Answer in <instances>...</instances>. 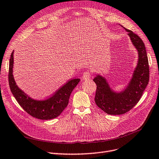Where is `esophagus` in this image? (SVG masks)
Here are the masks:
<instances>
[{
  "instance_id": "1",
  "label": "esophagus",
  "mask_w": 159,
  "mask_h": 159,
  "mask_svg": "<svg viewBox=\"0 0 159 159\" xmlns=\"http://www.w3.org/2000/svg\"><path fill=\"white\" fill-rule=\"evenodd\" d=\"M91 74L90 72L89 71L85 72L83 74V78L84 80H89L91 78Z\"/></svg>"
}]
</instances>
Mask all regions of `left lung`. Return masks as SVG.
I'll list each match as a JSON object with an SVG mask.
<instances>
[{"label":"left lung","mask_w":159,"mask_h":159,"mask_svg":"<svg viewBox=\"0 0 159 159\" xmlns=\"http://www.w3.org/2000/svg\"><path fill=\"white\" fill-rule=\"evenodd\" d=\"M128 32L130 40L138 52V65L125 89L120 93L113 91L104 78L95 76L97 85L94 101L97 106L110 115H121L133 108L140 100L149 80V67L147 52L142 40L132 30Z\"/></svg>","instance_id":"1"}]
</instances>
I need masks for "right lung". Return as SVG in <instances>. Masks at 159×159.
I'll return each mask as SVG.
<instances>
[{
  "instance_id": "add662e5",
  "label": "right lung",
  "mask_w": 159,
  "mask_h": 159,
  "mask_svg": "<svg viewBox=\"0 0 159 159\" xmlns=\"http://www.w3.org/2000/svg\"><path fill=\"white\" fill-rule=\"evenodd\" d=\"M13 66L14 51L11 54L9 63L8 81L11 92L25 111L33 117L42 120L52 119L60 116L66 107L74 89L80 81L78 78L69 80L52 97L43 100H36L27 96L17 87L13 76Z\"/></svg>"
}]
</instances>
